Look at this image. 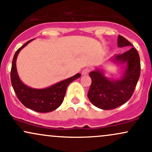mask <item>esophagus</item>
Listing matches in <instances>:
<instances>
[{
	"instance_id": "34e87169",
	"label": "esophagus",
	"mask_w": 152,
	"mask_h": 152,
	"mask_svg": "<svg viewBox=\"0 0 152 152\" xmlns=\"http://www.w3.org/2000/svg\"><path fill=\"white\" fill-rule=\"evenodd\" d=\"M90 72V69H88V68H86V69H83V71H82V75H87V74H88V73Z\"/></svg>"
}]
</instances>
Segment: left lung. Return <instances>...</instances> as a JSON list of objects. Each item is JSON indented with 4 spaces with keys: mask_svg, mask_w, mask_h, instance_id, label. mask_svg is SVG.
Here are the masks:
<instances>
[{
    "mask_svg": "<svg viewBox=\"0 0 152 152\" xmlns=\"http://www.w3.org/2000/svg\"><path fill=\"white\" fill-rule=\"evenodd\" d=\"M117 45L119 48L133 46L120 35L118 36ZM108 61L122 66L124 71L121 78L113 79L106 77L103 66L89 73L91 84L88 98L93 105L104 110L116 109L125 104L132 97L140 76V58L134 48L114 56Z\"/></svg>",
    "mask_w": 152,
    "mask_h": 152,
    "instance_id": "1",
    "label": "left lung"
}]
</instances>
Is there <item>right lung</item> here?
<instances>
[{"instance_id":"1","label":"right lung","mask_w":152,"mask_h":152,"mask_svg":"<svg viewBox=\"0 0 152 152\" xmlns=\"http://www.w3.org/2000/svg\"><path fill=\"white\" fill-rule=\"evenodd\" d=\"M33 40L26 42L15 52L12 62L10 80L17 97L26 107L37 112H50L61 106L69 83L79 78L81 74H77L44 88H34L26 86L19 78L15 62L19 52Z\"/></svg>"}]
</instances>
